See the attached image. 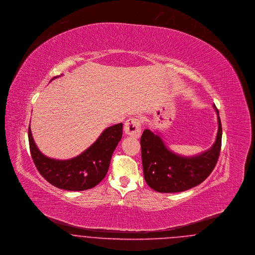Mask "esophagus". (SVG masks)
Instances as JSON below:
<instances>
[{
    "instance_id": "34e87169",
    "label": "esophagus",
    "mask_w": 255,
    "mask_h": 255,
    "mask_svg": "<svg viewBox=\"0 0 255 255\" xmlns=\"http://www.w3.org/2000/svg\"><path fill=\"white\" fill-rule=\"evenodd\" d=\"M124 132L129 136L137 138L140 135L141 132V124L140 120L136 118H132L125 121L124 124Z\"/></svg>"
}]
</instances>
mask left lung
<instances>
[{"mask_svg":"<svg viewBox=\"0 0 255 255\" xmlns=\"http://www.w3.org/2000/svg\"><path fill=\"white\" fill-rule=\"evenodd\" d=\"M219 129L210 149L193 157L173 153L165 146L162 137L145 129L140 137L143 175L151 189L159 193H179L202 183L217 165L222 146V123L219 111Z\"/></svg>","mask_w":255,"mask_h":255,"instance_id":"left-lung-1","label":"left lung"}]
</instances>
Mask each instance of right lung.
<instances>
[{
    "instance_id": "1",
    "label": "right lung",
    "mask_w": 255,
    "mask_h": 255,
    "mask_svg": "<svg viewBox=\"0 0 255 255\" xmlns=\"http://www.w3.org/2000/svg\"><path fill=\"white\" fill-rule=\"evenodd\" d=\"M57 77H54V80ZM122 123L108 127L90 147L69 160L46 157L37 148L29 127L30 155L39 173L53 186L66 191H85L99 184L108 172L112 155L122 137Z\"/></svg>"
}]
</instances>
